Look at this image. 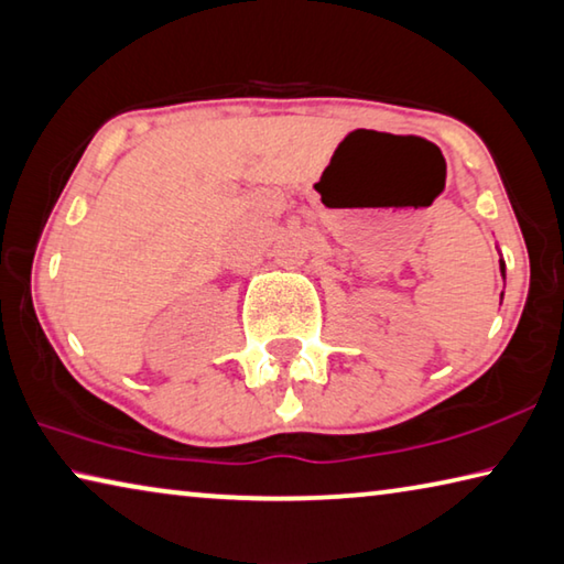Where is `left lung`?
I'll use <instances>...</instances> for the list:
<instances>
[{
    "instance_id": "8db88e82",
    "label": "left lung",
    "mask_w": 564,
    "mask_h": 564,
    "mask_svg": "<svg viewBox=\"0 0 564 564\" xmlns=\"http://www.w3.org/2000/svg\"><path fill=\"white\" fill-rule=\"evenodd\" d=\"M499 268H502V271H505V263H499Z\"/></svg>"
}]
</instances>
